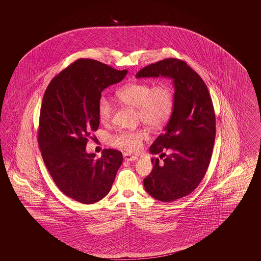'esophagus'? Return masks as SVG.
Wrapping results in <instances>:
<instances>
[{"mask_svg":"<svg viewBox=\"0 0 261 261\" xmlns=\"http://www.w3.org/2000/svg\"><path fill=\"white\" fill-rule=\"evenodd\" d=\"M123 158H124L125 161H127V162H135V161L138 160V156H137V155L130 154V153H128V152L123 153Z\"/></svg>","mask_w":261,"mask_h":261,"instance_id":"34e87169","label":"esophagus"}]
</instances>
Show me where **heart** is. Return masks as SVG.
I'll return each instance as SVG.
<instances>
[{
  "instance_id": "1",
  "label": "heart",
  "mask_w": 261,
  "mask_h": 261,
  "mask_svg": "<svg viewBox=\"0 0 261 261\" xmlns=\"http://www.w3.org/2000/svg\"><path fill=\"white\" fill-rule=\"evenodd\" d=\"M117 97L125 105L136 108L139 120L151 128L165 124L173 111L172 91L164 84L152 87L148 83H131L121 88L117 92ZM113 112L111 99L103 95L100 96L98 101L99 121L105 124L111 122ZM148 137V132L144 129L123 130L112 135L110 142L113 147L137 151Z\"/></svg>"
}]
</instances>
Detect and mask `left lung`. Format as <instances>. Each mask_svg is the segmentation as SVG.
Here are the masks:
<instances>
[{
	"label": "left lung",
	"mask_w": 261,
	"mask_h": 261,
	"mask_svg": "<svg viewBox=\"0 0 261 261\" xmlns=\"http://www.w3.org/2000/svg\"><path fill=\"white\" fill-rule=\"evenodd\" d=\"M160 76L173 80V111L149 148L151 154L162 153L165 159H151L153 167L144 186L153 199L170 202L191 194L206 173L216 134L215 113L206 85L186 62L165 59L136 74ZM166 150L169 155L164 153Z\"/></svg>",
	"instance_id": "obj_1"
}]
</instances>
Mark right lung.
Masks as SVG:
<instances>
[{
    "mask_svg": "<svg viewBox=\"0 0 261 261\" xmlns=\"http://www.w3.org/2000/svg\"><path fill=\"white\" fill-rule=\"evenodd\" d=\"M127 72L79 59L53 78L44 94L38 131L42 158L58 188L79 202L91 204L103 199L123 161L121 151L112 149H103L97 159L88 153L86 145L99 128L101 92L120 82Z\"/></svg>",
    "mask_w": 261,
    "mask_h": 261,
    "instance_id": "obj_1",
    "label": "right lung"
}]
</instances>
